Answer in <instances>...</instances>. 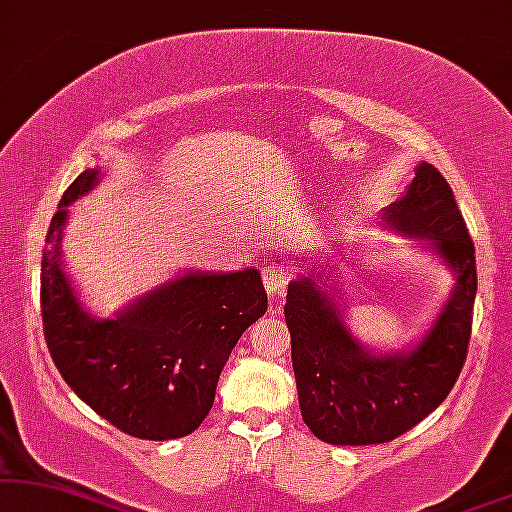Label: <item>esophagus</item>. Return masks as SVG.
I'll use <instances>...</instances> for the list:
<instances>
[{"instance_id": "1", "label": "esophagus", "mask_w": 512, "mask_h": 512, "mask_svg": "<svg viewBox=\"0 0 512 512\" xmlns=\"http://www.w3.org/2000/svg\"><path fill=\"white\" fill-rule=\"evenodd\" d=\"M262 281H264V288H267V293L271 297H278V295L286 293V288L290 283V274L286 267L269 264V267H264V271H262Z\"/></svg>"}]
</instances>
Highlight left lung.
<instances>
[{
	"label": "left lung",
	"instance_id": "obj_1",
	"mask_svg": "<svg viewBox=\"0 0 512 512\" xmlns=\"http://www.w3.org/2000/svg\"><path fill=\"white\" fill-rule=\"evenodd\" d=\"M383 219L397 231L425 238L456 271V288L418 347L399 354L368 352L347 331L331 290L316 276L288 286L286 323L302 418L328 444L392 442L449 397L468 357L477 295L475 243L449 181L435 165L416 177Z\"/></svg>",
	"mask_w": 512,
	"mask_h": 512
}]
</instances>
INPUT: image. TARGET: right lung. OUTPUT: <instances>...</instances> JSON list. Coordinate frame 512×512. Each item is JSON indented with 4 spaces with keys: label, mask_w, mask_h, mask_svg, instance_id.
<instances>
[{
    "label": "right lung",
    "mask_w": 512,
    "mask_h": 512,
    "mask_svg": "<svg viewBox=\"0 0 512 512\" xmlns=\"http://www.w3.org/2000/svg\"><path fill=\"white\" fill-rule=\"evenodd\" d=\"M99 170H84L51 219L42 250V321L51 359L84 404L139 439L191 435L215 404L231 349L267 312L260 271L186 274L132 302L118 319H94L61 267L66 205Z\"/></svg>",
    "instance_id": "add662e5"
}]
</instances>
